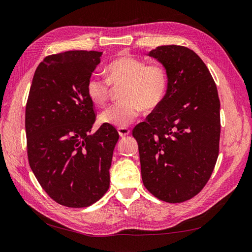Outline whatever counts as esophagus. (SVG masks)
Returning a JSON list of instances; mask_svg holds the SVG:
<instances>
[{"label":"esophagus","instance_id":"34e87169","mask_svg":"<svg viewBox=\"0 0 252 252\" xmlns=\"http://www.w3.org/2000/svg\"><path fill=\"white\" fill-rule=\"evenodd\" d=\"M118 133L121 137H125V136H127L128 134L131 133V131L128 130L127 127H119L118 128Z\"/></svg>","mask_w":252,"mask_h":252}]
</instances>
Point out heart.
I'll return each mask as SVG.
<instances>
[{"instance_id":"obj_1","label":"heart","mask_w":252,"mask_h":252,"mask_svg":"<svg viewBox=\"0 0 252 252\" xmlns=\"http://www.w3.org/2000/svg\"><path fill=\"white\" fill-rule=\"evenodd\" d=\"M106 80L99 76L89 77L86 93L95 105H104L108 100L109 84H124L121 98L100 115L102 124L118 127L130 126L143 109L157 107L164 99L167 89V74L158 64H146L133 56H121L107 64Z\"/></svg>"}]
</instances>
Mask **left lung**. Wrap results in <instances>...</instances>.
<instances>
[{
    "mask_svg": "<svg viewBox=\"0 0 252 252\" xmlns=\"http://www.w3.org/2000/svg\"><path fill=\"white\" fill-rule=\"evenodd\" d=\"M148 56L167 74L164 99L137 125L141 178L153 196L180 203L196 196L212 175L220 137V102L208 67L182 46L152 49Z\"/></svg>",
    "mask_w": 252,
    "mask_h": 252,
    "instance_id": "left-lung-1",
    "label": "left lung"
}]
</instances>
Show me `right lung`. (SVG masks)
I'll return each mask as SVG.
<instances>
[{
    "label": "right lung",
    "mask_w": 252,
    "mask_h": 252,
    "mask_svg": "<svg viewBox=\"0 0 252 252\" xmlns=\"http://www.w3.org/2000/svg\"><path fill=\"white\" fill-rule=\"evenodd\" d=\"M102 52L68 51L50 55L37 67L25 108L28 157L48 195L68 208H86L109 188V168L119 134L94 124L86 84Z\"/></svg>",
    "instance_id": "add662e5"
}]
</instances>
